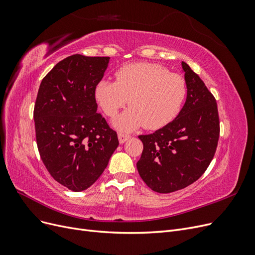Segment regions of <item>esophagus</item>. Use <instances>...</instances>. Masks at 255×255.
<instances>
[{"label": "esophagus", "mask_w": 255, "mask_h": 255, "mask_svg": "<svg viewBox=\"0 0 255 255\" xmlns=\"http://www.w3.org/2000/svg\"><path fill=\"white\" fill-rule=\"evenodd\" d=\"M118 138H119V142H120V143H125L128 139H129V135L123 134V133H119V134H118Z\"/></svg>", "instance_id": "34e87169"}]
</instances>
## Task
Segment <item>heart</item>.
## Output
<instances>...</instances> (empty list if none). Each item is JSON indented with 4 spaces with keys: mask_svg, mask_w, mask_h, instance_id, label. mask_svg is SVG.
Here are the masks:
<instances>
[{
    "mask_svg": "<svg viewBox=\"0 0 255 255\" xmlns=\"http://www.w3.org/2000/svg\"><path fill=\"white\" fill-rule=\"evenodd\" d=\"M187 85L179 74L151 63H135L121 67L116 82L99 81L95 99L103 113L113 118L128 103L129 109L114 121L122 132H130L144 126L157 129L167 126L182 110Z\"/></svg>",
    "mask_w": 255,
    "mask_h": 255,
    "instance_id": "1",
    "label": "heart"
}]
</instances>
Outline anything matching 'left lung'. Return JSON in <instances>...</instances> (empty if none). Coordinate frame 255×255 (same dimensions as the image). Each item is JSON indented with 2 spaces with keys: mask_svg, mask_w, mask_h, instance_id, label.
Listing matches in <instances>:
<instances>
[{
  "mask_svg": "<svg viewBox=\"0 0 255 255\" xmlns=\"http://www.w3.org/2000/svg\"><path fill=\"white\" fill-rule=\"evenodd\" d=\"M187 97L177 117L153 134L138 136L143 143L137 170L159 194L183 189L201 176L215 155L219 139L216 99L200 76L182 61Z\"/></svg>",
  "mask_w": 255,
  "mask_h": 255,
  "instance_id": "obj_1",
  "label": "left lung"
}]
</instances>
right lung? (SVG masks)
<instances>
[{
    "mask_svg": "<svg viewBox=\"0 0 255 255\" xmlns=\"http://www.w3.org/2000/svg\"><path fill=\"white\" fill-rule=\"evenodd\" d=\"M110 57L74 54L54 66L38 90L34 120L38 151L54 180L72 191L89 188L119 144L97 113L95 87Z\"/></svg>",
    "mask_w": 255,
    "mask_h": 255,
    "instance_id": "obj_1",
    "label": "right lung"
}]
</instances>
